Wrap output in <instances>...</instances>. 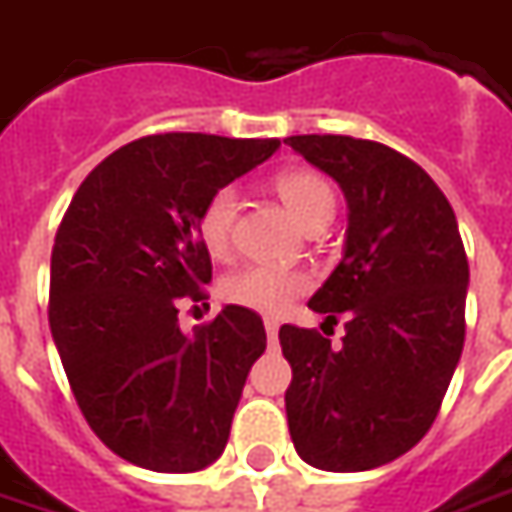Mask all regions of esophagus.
<instances>
[{
  "instance_id": "obj_1",
  "label": "esophagus",
  "mask_w": 512,
  "mask_h": 512,
  "mask_svg": "<svg viewBox=\"0 0 512 512\" xmlns=\"http://www.w3.org/2000/svg\"><path fill=\"white\" fill-rule=\"evenodd\" d=\"M277 330H280V322H277V319H266V333H269V342H277Z\"/></svg>"
}]
</instances>
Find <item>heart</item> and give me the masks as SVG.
Listing matches in <instances>:
<instances>
[{
	"label": "heart",
	"mask_w": 512,
	"mask_h": 512,
	"mask_svg": "<svg viewBox=\"0 0 512 512\" xmlns=\"http://www.w3.org/2000/svg\"><path fill=\"white\" fill-rule=\"evenodd\" d=\"M274 190L283 198L285 207L297 215L302 227L322 229L336 212V193L325 176L314 170L291 168L274 176ZM241 196L227 184L212 190L198 210V241L212 257H224L232 246V229L238 218ZM311 277L302 269H280L266 263H246L241 269L229 271L221 280V300L238 308H249L257 314H283L288 302L308 291Z\"/></svg>",
	"instance_id": "heart-1"
}]
</instances>
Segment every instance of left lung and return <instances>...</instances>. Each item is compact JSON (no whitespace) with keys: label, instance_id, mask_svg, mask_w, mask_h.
Listing matches in <instances>:
<instances>
[{"label":"left lung","instance_id":"1","mask_svg":"<svg viewBox=\"0 0 512 512\" xmlns=\"http://www.w3.org/2000/svg\"><path fill=\"white\" fill-rule=\"evenodd\" d=\"M347 198L344 257L308 308L344 316L342 347L283 325L285 415L294 448L322 471H370L431 429L465 342L468 257L454 210L426 170L373 139H285Z\"/></svg>","mask_w":512,"mask_h":512}]
</instances>
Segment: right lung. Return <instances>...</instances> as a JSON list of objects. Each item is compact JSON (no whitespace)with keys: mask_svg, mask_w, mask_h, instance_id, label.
<instances>
[{"mask_svg":"<svg viewBox=\"0 0 512 512\" xmlns=\"http://www.w3.org/2000/svg\"><path fill=\"white\" fill-rule=\"evenodd\" d=\"M280 139L154 134L97 165L55 232L50 330L72 395L106 446L148 471L190 474L224 454L263 319L227 305L187 336L179 300H207L198 210Z\"/></svg>","mask_w":512,"mask_h":512,"instance_id":"add662e5","label":"right lung"}]
</instances>
